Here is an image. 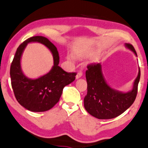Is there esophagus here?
<instances>
[{
	"instance_id": "1",
	"label": "esophagus",
	"mask_w": 148,
	"mask_h": 148,
	"mask_svg": "<svg viewBox=\"0 0 148 148\" xmlns=\"http://www.w3.org/2000/svg\"><path fill=\"white\" fill-rule=\"evenodd\" d=\"M82 75H83V73H82V72L81 71H79V72L77 73V74L76 75V76H75V78L76 79H79V78H80L82 77Z\"/></svg>"
}]
</instances>
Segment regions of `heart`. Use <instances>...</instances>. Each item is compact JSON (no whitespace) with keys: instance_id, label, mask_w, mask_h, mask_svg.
Segmentation results:
<instances>
[{"instance_id":"1","label":"heart","mask_w":148,"mask_h":148,"mask_svg":"<svg viewBox=\"0 0 148 148\" xmlns=\"http://www.w3.org/2000/svg\"><path fill=\"white\" fill-rule=\"evenodd\" d=\"M86 56H87V55L83 53L77 52V51H75L73 53V57L77 60H82L83 59V58H84ZM67 59H68L69 61L71 62L73 61V58L71 56H69L68 57H67Z\"/></svg>"}]
</instances>
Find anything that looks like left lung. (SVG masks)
I'll list each match as a JSON object with an SVG mask.
<instances>
[{
	"label": "left lung",
	"instance_id": "8db88e82",
	"mask_svg": "<svg viewBox=\"0 0 148 148\" xmlns=\"http://www.w3.org/2000/svg\"><path fill=\"white\" fill-rule=\"evenodd\" d=\"M125 46L137 56L132 45L125 43ZM87 69L86 78L88 91L84 99V104L85 109L90 115L99 119L115 118L124 112L134 103L141 76L139 67L132 88L127 92L115 90L108 84L103 77L100 64H90Z\"/></svg>",
	"mask_w": 148,
	"mask_h": 148
}]
</instances>
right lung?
<instances>
[{
    "label": "right lung",
    "mask_w": 148,
    "mask_h": 148,
    "mask_svg": "<svg viewBox=\"0 0 148 148\" xmlns=\"http://www.w3.org/2000/svg\"><path fill=\"white\" fill-rule=\"evenodd\" d=\"M38 42L45 45L54 57V66L47 74L32 79L23 74L21 58L27 43ZM60 57L56 46L47 38L34 36L18 47L10 67L12 86L18 103L32 112L50 110L59 101L64 87L74 81L75 73H67L59 66Z\"/></svg>",
    "instance_id": "1"
}]
</instances>
